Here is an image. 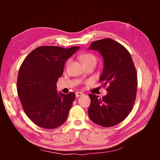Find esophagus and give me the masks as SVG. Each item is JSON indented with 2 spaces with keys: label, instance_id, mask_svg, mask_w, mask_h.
I'll return each mask as SVG.
<instances>
[{
  "label": "esophagus",
  "instance_id": "obj_1",
  "mask_svg": "<svg viewBox=\"0 0 160 160\" xmlns=\"http://www.w3.org/2000/svg\"><path fill=\"white\" fill-rule=\"evenodd\" d=\"M82 95H83V93H82V92H76V97L82 96Z\"/></svg>",
  "mask_w": 160,
  "mask_h": 160
}]
</instances>
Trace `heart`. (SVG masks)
I'll list each match as a JSON object with an SVG mask.
<instances>
[{"label":"heart","mask_w":160,"mask_h":160,"mask_svg":"<svg viewBox=\"0 0 160 160\" xmlns=\"http://www.w3.org/2000/svg\"><path fill=\"white\" fill-rule=\"evenodd\" d=\"M79 58L81 60L84 64L90 63L96 64L97 62L96 56L91 53H84L80 54L79 56Z\"/></svg>","instance_id":"b5f03b06"}]
</instances>
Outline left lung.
I'll use <instances>...</instances> for the list:
<instances>
[{
  "mask_svg": "<svg viewBox=\"0 0 160 160\" xmlns=\"http://www.w3.org/2000/svg\"><path fill=\"white\" fill-rule=\"evenodd\" d=\"M104 58V69L100 78L107 94L98 98L89 94V118L94 123L111 127L123 121L131 113L136 98L138 76L130 53L114 40L104 38L91 44Z\"/></svg>",
  "mask_w": 160,
  "mask_h": 160,
  "instance_id": "left-lung-1",
  "label": "left lung"
}]
</instances>
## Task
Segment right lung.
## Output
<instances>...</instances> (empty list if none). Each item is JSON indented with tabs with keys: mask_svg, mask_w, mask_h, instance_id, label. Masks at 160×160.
Returning a JSON list of instances; mask_svg holds the SVG:
<instances>
[{
	"mask_svg": "<svg viewBox=\"0 0 160 160\" xmlns=\"http://www.w3.org/2000/svg\"><path fill=\"white\" fill-rule=\"evenodd\" d=\"M80 49L41 46L23 60L17 78V93L24 111L33 123L46 129L62 125L76 94H58L56 82L66 60Z\"/></svg>",
	"mask_w": 160,
	"mask_h": 160,
	"instance_id": "add662e5",
	"label": "right lung"
}]
</instances>
